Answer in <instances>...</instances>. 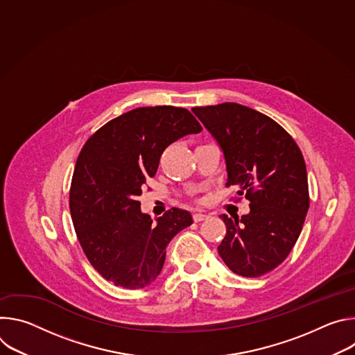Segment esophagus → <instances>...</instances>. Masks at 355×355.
<instances>
[{
	"label": "esophagus",
	"mask_w": 355,
	"mask_h": 355,
	"mask_svg": "<svg viewBox=\"0 0 355 355\" xmlns=\"http://www.w3.org/2000/svg\"><path fill=\"white\" fill-rule=\"evenodd\" d=\"M208 218H209V215H207V214H202V212L193 214V220H195V222H202V220H205V219H208Z\"/></svg>",
	"instance_id": "esophagus-1"
}]
</instances>
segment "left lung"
<instances>
[{
	"label": "left lung",
	"instance_id": "obj_1",
	"mask_svg": "<svg viewBox=\"0 0 355 355\" xmlns=\"http://www.w3.org/2000/svg\"><path fill=\"white\" fill-rule=\"evenodd\" d=\"M220 147L227 185L250 200V212L220 215L226 236L218 247L225 264L256 278L277 268L295 245L309 209L306 166L275 121L234 103L192 108Z\"/></svg>",
	"mask_w": 355,
	"mask_h": 355
}]
</instances>
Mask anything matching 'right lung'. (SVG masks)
<instances>
[{
  "mask_svg": "<svg viewBox=\"0 0 355 355\" xmlns=\"http://www.w3.org/2000/svg\"><path fill=\"white\" fill-rule=\"evenodd\" d=\"M202 130L193 115L175 107L132 110L104 125L77 159L70 212L91 266L116 286L144 288L163 270L171 239L192 225L173 208L153 220L141 214V188L155 177L166 147Z\"/></svg>",
  "mask_w": 355,
  "mask_h": 355,
  "instance_id": "1",
  "label": "right lung"
}]
</instances>
